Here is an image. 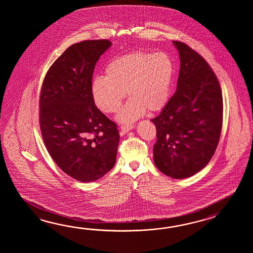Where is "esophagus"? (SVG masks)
Returning <instances> with one entry per match:
<instances>
[{"mask_svg":"<svg viewBox=\"0 0 253 253\" xmlns=\"http://www.w3.org/2000/svg\"><path fill=\"white\" fill-rule=\"evenodd\" d=\"M134 127V125H122L121 126V131L123 132V133H127L128 131H130L131 129H133Z\"/></svg>","mask_w":253,"mask_h":253,"instance_id":"obj_1","label":"esophagus"}]
</instances>
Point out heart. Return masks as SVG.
<instances>
[{"instance_id":"1","label":"heart","mask_w":253,"mask_h":253,"mask_svg":"<svg viewBox=\"0 0 253 253\" xmlns=\"http://www.w3.org/2000/svg\"><path fill=\"white\" fill-rule=\"evenodd\" d=\"M174 76L172 58L165 52L134 50L111 59L105 77L92 81L91 96L105 113H116L126 97H130L120 110L118 120L129 124L147 110L155 113L169 101Z\"/></svg>"}]
</instances>
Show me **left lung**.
Wrapping results in <instances>:
<instances>
[{"label":"left lung","mask_w":253,"mask_h":253,"mask_svg":"<svg viewBox=\"0 0 253 253\" xmlns=\"http://www.w3.org/2000/svg\"><path fill=\"white\" fill-rule=\"evenodd\" d=\"M180 57L177 88L156 125L154 161L174 179L193 176L210 162L220 140L222 96L220 83L200 54L181 42H172Z\"/></svg>","instance_id":"8db88e82"}]
</instances>
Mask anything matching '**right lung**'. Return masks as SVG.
<instances>
[{
    "instance_id": "obj_1",
    "label": "right lung",
    "mask_w": 253,
    "mask_h": 253,
    "mask_svg": "<svg viewBox=\"0 0 253 253\" xmlns=\"http://www.w3.org/2000/svg\"><path fill=\"white\" fill-rule=\"evenodd\" d=\"M112 42L75 43L51 65L40 97V126L48 154L68 175L94 182L116 163L117 124L95 106L92 76L97 60Z\"/></svg>"
}]
</instances>
